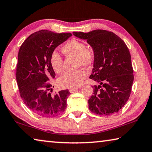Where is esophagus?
Returning <instances> with one entry per match:
<instances>
[{
  "mask_svg": "<svg viewBox=\"0 0 152 152\" xmlns=\"http://www.w3.org/2000/svg\"><path fill=\"white\" fill-rule=\"evenodd\" d=\"M79 89V88H70L69 89V91H70L71 93H72V92H74L78 91V90Z\"/></svg>",
  "mask_w": 152,
  "mask_h": 152,
  "instance_id": "esophagus-1",
  "label": "esophagus"
}]
</instances>
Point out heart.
<instances>
[{"mask_svg": "<svg viewBox=\"0 0 152 152\" xmlns=\"http://www.w3.org/2000/svg\"><path fill=\"white\" fill-rule=\"evenodd\" d=\"M64 54L76 58V67H89L94 62L95 53L94 49L86 46V43L76 39H72L64 44L61 48ZM51 68L57 74H61L64 70L63 60L61 56L56 51L51 52L50 58ZM87 77L86 71L82 69L76 71L68 72L59 78L61 86L66 88H76L82 85Z\"/></svg>", "mask_w": 152, "mask_h": 152, "instance_id": "obj_1", "label": "heart"}]
</instances>
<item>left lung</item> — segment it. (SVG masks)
Listing matches in <instances>:
<instances>
[{"label": "left lung", "mask_w": 152, "mask_h": 152, "mask_svg": "<svg viewBox=\"0 0 152 152\" xmlns=\"http://www.w3.org/2000/svg\"><path fill=\"white\" fill-rule=\"evenodd\" d=\"M73 35L86 40L95 53L90 78L99 84L92 86L88 109L99 115L117 113L127 102L134 79L127 46L119 36L106 30L73 32Z\"/></svg>", "instance_id": "left-lung-1"}]
</instances>
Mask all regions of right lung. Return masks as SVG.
I'll use <instances>...</instances> for the list:
<instances>
[{"instance_id":"add662e5","label":"right lung","mask_w":152,"mask_h":152,"mask_svg":"<svg viewBox=\"0 0 152 152\" xmlns=\"http://www.w3.org/2000/svg\"><path fill=\"white\" fill-rule=\"evenodd\" d=\"M70 36V33L41 30L30 35L19 49L16 79L20 97L32 112L40 116H57L67 107L68 90L51 94L52 85L48 81L56 76L50 63L51 52Z\"/></svg>"}]
</instances>
